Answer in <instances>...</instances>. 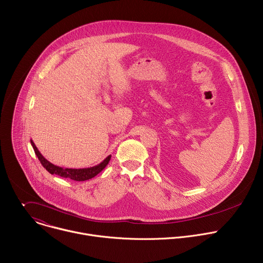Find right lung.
<instances>
[{
    "label": "right lung",
    "mask_w": 263,
    "mask_h": 263,
    "mask_svg": "<svg viewBox=\"0 0 263 263\" xmlns=\"http://www.w3.org/2000/svg\"><path fill=\"white\" fill-rule=\"evenodd\" d=\"M31 144L34 148V152L36 154V156L39 157L41 163L43 164V166L52 175H58L62 178H68L71 179L73 181H86L89 180L93 177H96L100 172H102L106 165L109 163L111 155L107 156L101 163H99L98 165L91 166V167H86V168H64V167H60L58 165H55L53 163H51L50 161H48L39 151V148L36 147L35 143L33 142V140L31 139Z\"/></svg>",
    "instance_id": "obj_1"
}]
</instances>
